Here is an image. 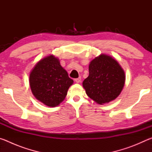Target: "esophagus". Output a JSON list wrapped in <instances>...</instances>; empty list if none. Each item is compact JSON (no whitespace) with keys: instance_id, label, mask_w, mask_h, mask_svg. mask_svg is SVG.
<instances>
[{"instance_id":"1","label":"esophagus","mask_w":152,"mask_h":152,"mask_svg":"<svg viewBox=\"0 0 152 152\" xmlns=\"http://www.w3.org/2000/svg\"><path fill=\"white\" fill-rule=\"evenodd\" d=\"M75 80L76 83H80V82H81V78H80V77H79V78H76L75 80Z\"/></svg>"}]
</instances>
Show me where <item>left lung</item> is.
Returning <instances> with one entry per match:
<instances>
[{"mask_svg": "<svg viewBox=\"0 0 152 152\" xmlns=\"http://www.w3.org/2000/svg\"><path fill=\"white\" fill-rule=\"evenodd\" d=\"M89 76L82 82L87 95L103 104L119 96L125 82V72L111 56L101 54L89 64Z\"/></svg>", "mask_w": 152, "mask_h": 152, "instance_id": "1", "label": "left lung"}]
</instances>
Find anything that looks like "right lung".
I'll return each instance as SVG.
<instances>
[{"instance_id":"obj_1","label":"right lung","mask_w":152,"mask_h":152,"mask_svg":"<svg viewBox=\"0 0 152 152\" xmlns=\"http://www.w3.org/2000/svg\"><path fill=\"white\" fill-rule=\"evenodd\" d=\"M73 82L60 65L59 59L53 55L38 61L29 74L33 94L38 101L50 107L58 106L64 101Z\"/></svg>"}]
</instances>
